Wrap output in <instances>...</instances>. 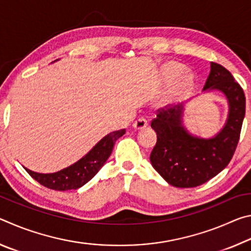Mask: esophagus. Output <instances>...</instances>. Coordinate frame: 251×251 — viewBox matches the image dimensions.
<instances>
[{"label":"esophagus","instance_id":"esophagus-1","mask_svg":"<svg viewBox=\"0 0 251 251\" xmlns=\"http://www.w3.org/2000/svg\"><path fill=\"white\" fill-rule=\"evenodd\" d=\"M147 125H148L147 120H145V118H144V117H141V118H138L137 121H135L133 126H134L135 129L139 130V129L145 128V127H147Z\"/></svg>","mask_w":251,"mask_h":251}]
</instances>
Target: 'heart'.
Here are the masks:
<instances>
[{
    "mask_svg": "<svg viewBox=\"0 0 251 251\" xmlns=\"http://www.w3.org/2000/svg\"><path fill=\"white\" fill-rule=\"evenodd\" d=\"M186 69L181 64L175 62H168L161 67V77L166 84L176 83L174 88V95H179L188 92L194 85L192 74H185Z\"/></svg>",
    "mask_w": 251,
    "mask_h": 251,
    "instance_id": "1",
    "label": "heart"
}]
</instances>
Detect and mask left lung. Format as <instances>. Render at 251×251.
I'll return each mask as SVG.
<instances>
[{
	"label": "left lung",
	"mask_w": 251,
	"mask_h": 251,
	"mask_svg": "<svg viewBox=\"0 0 251 251\" xmlns=\"http://www.w3.org/2000/svg\"><path fill=\"white\" fill-rule=\"evenodd\" d=\"M210 92L222 93L228 101L226 123L211 137H201L186 128V103L159 110L151 121L157 143L151 163L169 185L178 188L197 187L218 175L232 158L239 142L246 97L230 72L217 63H210V73L202 88V93Z\"/></svg>",
	"instance_id": "8db88e82"
}]
</instances>
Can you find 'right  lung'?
Wrapping results in <instances>:
<instances>
[{
  "label": "right lung",
  "instance_id": "add662e5",
  "mask_svg": "<svg viewBox=\"0 0 251 251\" xmlns=\"http://www.w3.org/2000/svg\"><path fill=\"white\" fill-rule=\"evenodd\" d=\"M124 134L125 129L115 130L107 134L86 155L83 156L73 165L59 172L41 174L29 171L25 167L24 168L34 179L50 189L59 190V192L78 189L90 181L104 166L106 160L112 154L114 144Z\"/></svg>",
  "mask_w": 251,
  "mask_h": 251
}]
</instances>
